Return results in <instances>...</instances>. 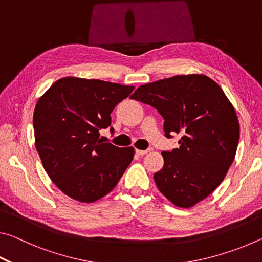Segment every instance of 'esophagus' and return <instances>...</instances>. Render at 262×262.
I'll list each match as a JSON object with an SVG mask.
<instances>
[{
  "label": "esophagus",
  "mask_w": 262,
  "mask_h": 262,
  "mask_svg": "<svg viewBox=\"0 0 262 262\" xmlns=\"http://www.w3.org/2000/svg\"><path fill=\"white\" fill-rule=\"evenodd\" d=\"M150 151V149H145V150H139L136 149V154L137 155H141V156H143V155H147Z\"/></svg>",
  "instance_id": "34e87169"
}]
</instances>
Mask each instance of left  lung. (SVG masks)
Returning a JSON list of instances; mask_svg holds the SVG:
<instances>
[{"mask_svg": "<svg viewBox=\"0 0 262 262\" xmlns=\"http://www.w3.org/2000/svg\"><path fill=\"white\" fill-rule=\"evenodd\" d=\"M164 119L167 139L179 147L163 151L155 183L173 205L189 208L219 187L236 156L239 122L221 86L205 75H178L141 85L130 96Z\"/></svg>", "mask_w": 262, "mask_h": 262, "instance_id": "obj_1", "label": "left lung"}]
</instances>
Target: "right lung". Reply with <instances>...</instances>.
Returning a JSON list of instances; mask_svg holds the SVG:
<instances>
[{"label": "right lung", "instance_id": "1", "mask_svg": "<svg viewBox=\"0 0 262 262\" xmlns=\"http://www.w3.org/2000/svg\"><path fill=\"white\" fill-rule=\"evenodd\" d=\"M134 86L64 77L38 100L33 113L35 148L53 183L81 202L110 193L134 157V148H119L99 139L111 127V113ZM111 133H114L111 127Z\"/></svg>", "mask_w": 262, "mask_h": 262}]
</instances>
